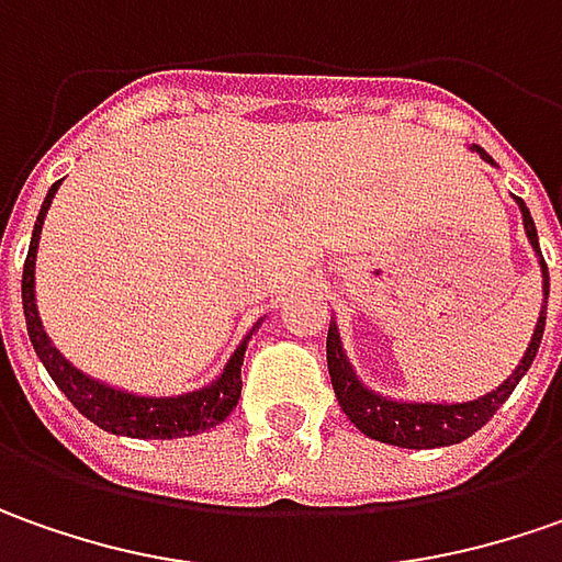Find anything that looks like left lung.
<instances>
[{"mask_svg":"<svg viewBox=\"0 0 562 562\" xmlns=\"http://www.w3.org/2000/svg\"><path fill=\"white\" fill-rule=\"evenodd\" d=\"M485 165H494V158L485 148L470 146ZM513 202L519 204V214H522V229H526V239L532 245L538 267H541V314L535 323L532 341L526 348L522 360L516 363L510 376L504 379L497 389L485 392V395L470 397V401H407V397H392L382 395L376 389H370L363 379L358 376L355 363L345 355V345H341V333L336 317L329 319V336H326V367H329V376H333V389L339 397V407L348 414V419L358 426L363 436L385 441V445H397V448H448L457 445L463 438H470L479 432L494 414L497 407L513 395V389L519 385V379L529 373L535 355H538V345L544 336V319H548V295H551V277H548V263L541 258V245H538V229H535L532 214L522 199L513 195Z\"/></svg>","mask_w":562,"mask_h":562,"instance_id":"1","label":"left lung"}]
</instances>
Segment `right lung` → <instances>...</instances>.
Returning a JSON list of instances; mask_svg holds the SVG:
<instances>
[{
	"label": "right lung",
	"instance_id": "right-lung-1",
	"mask_svg": "<svg viewBox=\"0 0 562 562\" xmlns=\"http://www.w3.org/2000/svg\"><path fill=\"white\" fill-rule=\"evenodd\" d=\"M58 186H61V180L52 183V189L46 192V202L40 207V217L33 223L27 261H24V280H21L24 319H27V336L36 358L43 360V367L49 370V376L55 379V385L65 392L70 404L87 416L89 423H95L99 429H105L111 436L186 438L214 429L239 404L245 348H248V339L255 336V329H248V336L236 345V351L223 363L221 373L211 379L207 385L192 389V392H180V395H139V392H126L121 385H111L105 379H95L83 373V370H77L52 345L46 329H43L40 311H36V248H40L43 221L49 214ZM258 323H263V317Z\"/></svg>",
	"mask_w": 562,
	"mask_h": 562
}]
</instances>
